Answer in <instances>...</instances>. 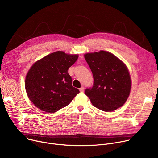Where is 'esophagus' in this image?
Masks as SVG:
<instances>
[{
	"mask_svg": "<svg viewBox=\"0 0 158 158\" xmlns=\"http://www.w3.org/2000/svg\"><path fill=\"white\" fill-rule=\"evenodd\" d=\"M79 91H80V92H81V93L84 92V87L83 86L81 87L79 89Z\"/></svg>",
	"mask_w": 158,
	"mask_h": 158,
	"instance_id": "esophagus-1",
	"label": "esophagus"
}]
</instances>
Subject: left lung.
<instances>
[{
  "mask_svg": "<svg viewBox=\"0 0 158 158\" xmlns=\"http://www.w3.org/2000/svg\"><path fill=\"white\" fill-rule=\"evenodd\" d=\"M84 57L94 78L93 87L84 91L92 104L106 112L121 107L129 96L131 87L130 75L125 64L104 51L87 53Z\"/></svg>",
  "mask_w": 158,
  "mask_h": 158,
  "instance_id": "obj_1",
  "label": "left lung"
}]
</instances>
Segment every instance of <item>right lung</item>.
<instances>
[{
    "label": "right lung",
    "mask_w": 158,
    "mask_h": 158,
    "mask_svg": "<svg viewBox=\"0 0 158 158\" xmlns=\"http://www.w3.org/2000/svg\"><path fill=\"white\" fill-rule=\"evenodd\" d=\"M78 55L62 51L50 54L37 61L29 69L25 82L29 99L39 109L49 113L67 106L79 93L72 85L68 69Z\"/></svg>",
    "instance_id": "add662e5"
}]
</instances>
